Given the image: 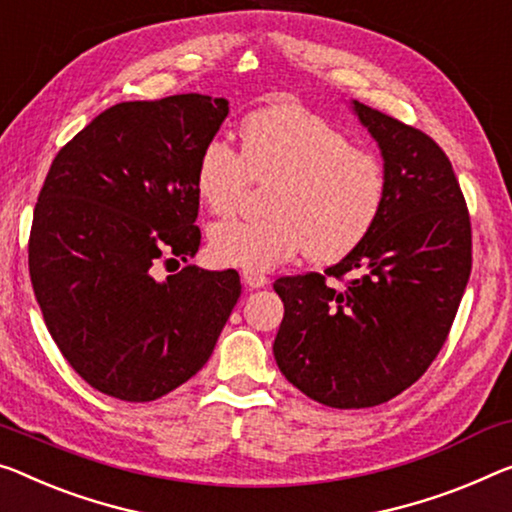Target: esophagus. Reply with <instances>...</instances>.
<instances>
[{
    "mask_svg": "<svg viewBox=\"0 0 512 512\" xmlns=\"http://www.w3.org/2000/svg\"><path fill=\"white\" fill-rule=\"evenodd\" d=\"M242 283H245L247 288H263L267 286V277L258 272H242Z\"/></svg>",
    "mask_w": 512,
    "mask_h": 512,
    "instance_id": "1",
    "label": "esophagus"
}]
</instances>
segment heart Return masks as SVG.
I'll list each match as a JSON object with an SVG mask.
<instances>
[{"label": "heart", "instance_id": "b5f03b06", "mask_svg": "<svg viewBox=\"0 0 512 512\" xmlns=\"http://www.w3.org/2000/svg\"><path fill=\"white\" fill-rule=\"evenodd\" d=\"M251 180H274L261 219L212 226L219 265L267 272L304 249L320 263L348 256L373 231L387 201V171L322 116L295 105L258 109L242 123V151L222 137L201 148L194 187L212 215L231 212Z\"/></svg>", "mask_w": 512, "mask_h": 512}]
</instances>
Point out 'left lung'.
<instances>
[{"mask_svg": "<svg viewBox=\"0 0 512 512\" xmlns=\"http://www.w3.org/2000/svg\"><path fill=\"white\" fill-rule=\"evenodd\" d=\"M352 109L382 151V215L325 274L274 281L283 302L272 345L279 371L336 410L387 403L428 371L471 272L469 210L446 153L359 100Z\"/></svg>", "mask_w": 512, "mask_h": 512, "instance_id": "obj_1", "label": "left lung"}]
</instances>
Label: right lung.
<instances>
[{"mask_svg":"<svg viewBox=\"0 0 512 512\" xmlns=\"http://www.w3.org/2000/svg\"><path fill=\"white\" fill-rule=\"evenodd\" d=\"M229 100L183 93L119 102L52 160L34 208L29 274L47 332L75 373L107 396L148 403L210 359L240 297L238 272L185 265L201 148Z\"/></svg>","mask_w":512,"mask_h":512,"instance_id":"add662e5","label":"right lung"}]
</instances>
